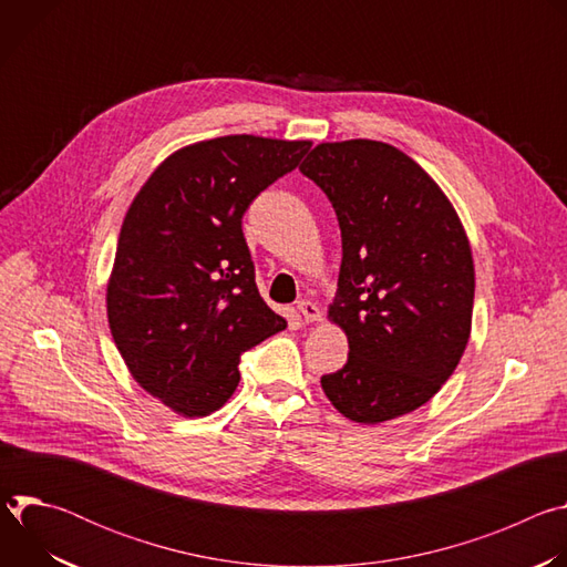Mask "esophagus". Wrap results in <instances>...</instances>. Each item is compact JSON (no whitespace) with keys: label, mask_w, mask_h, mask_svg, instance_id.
Wrapping results in <instances>:
<instances>
[{"label":"esophagus","mask_w":567,"mask_h":567,"mask_svg":"<svg viewBox=\"0 0 567 567\" xmlns=\"http://www.w3.org/2000/svg\"><path fill=\"white\" fill-rule=\"evenodd\" d=\"M296 309L300 311V316L305 318V322H316V320H320V307L318 305H313L311 300H298L296 302Z\"/></svg>","instance_id":"esophagus-1"}]
</instances>
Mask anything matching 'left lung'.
<instances>
[{
	"mask_svg": "<svg viewBox=\"0 0 567 567\" xmlns=\"http://www.w3.org/2000/svg\"><path fill=\"white\" fill-rule=\"evenodd\" d=\"M300 173L332 202L343 241L328 318L350 354L320 385L359 424L413 413L468 343L475 271L462 221L429 173L381 141L320 143Z\"/></svg>",
	"mask_w": 567,
	"mask_h": 567,
	"instance_id": "obj_1",
	"label": "left lung"
}]
</instances>
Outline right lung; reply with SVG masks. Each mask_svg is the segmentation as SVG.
Masks as SVG:
<instances>
[{
  "label": "right lung",
  "mask_w": 567,
  "mask_h": 567,
  "mask_svg": "<svg viewBox=\"0 0 567 567\" xmlns=\"http://www.w3.org/2000/svg\"><path fill=\"white\" fill-rule=\"evenodd\" d=\"M309 147L254 134L186 145L123 219L110 330L136 383L184 417L221 409L239 383V354L287 328L256 287L241 215Z\"/></svg>",
  "instance_id": "1"
}]
</instances>
